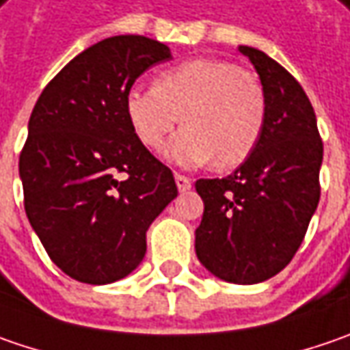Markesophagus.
Segmentation results:
<instances>
[{"label": "esophagus", "instance_id": "esophagus-1", "mask_svg": "<svg viewBox=\"0 0 350 350\" xmlns=\"http://www.w3.org/2000/svg\"><path fill=\"white\" fill-rule=\"evenodd\" d=\"M176 186H178V190L180 191H188L191 188V180L188 176H182V174H176Z\"/></svg>", "mask_w": 350, "mask_h": 350}]
</instances>
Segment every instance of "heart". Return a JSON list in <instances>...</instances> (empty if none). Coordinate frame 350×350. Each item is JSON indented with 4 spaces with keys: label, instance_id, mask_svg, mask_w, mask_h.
Listing matches in <instances>:
<instances>
[{
    "label": "heart",
    "instance_id": "1",
    "mask_svg": "<svg viewBox=\"0 0 350 350\" xmlns=\"http://www.w3.org/2000/svg\"><path fill=\"white\" fill-rule=\"evenodd\" d=\"M125 115L133 133L148 148H159L178 121L186 125L166 145V159L180 166L213 160L229 170L256 148L266 121L260 82L235 64L191 58L160 72L154 88H131Z\"/></svg>",
    "mask_w": 350,
    "mask_h": 350
}]
</instances>
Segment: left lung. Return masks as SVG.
Segmentation results:
<instances>
[{
  "instance_id": "left-lung-1",
  "label": "left lung",
  "mask_w": 350,
  "mask_h": 350,
  "mask_svg": "<svg viewBox=\"0 0 350 350\" xmlns=\"http://www.w3.org/2000/svg\"><path fill=\"white\" fill-rule=\"evenodd\" d=\"M266 96V121L252 154L227 178L198 180L204 217L196 254L221 280L258 284L294 258L319 204L323 143L296 78L268 54L239 46Z\"/></svg>"
}]
</instances>
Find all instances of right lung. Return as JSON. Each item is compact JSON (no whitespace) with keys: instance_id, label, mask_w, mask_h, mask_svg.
<instances>
[{"instance_id":"obj_1","label":"right lung","mask_w":350,"mask_h":350,"mask_svg":"<svg viewBox=\"0 0 350 350\" xmlns=\"http://www.w3.org/2000/svg\"><path fill=\"white\" fill-rule=\"evenodd\" d=\"M172 53L159 40L119 35L92 44L35 103L19 159L25 211L53 262L84 284L129 276L146 231L178 196L174 176L133 133L125 94Z\"/></svg>"}]
</instances>
